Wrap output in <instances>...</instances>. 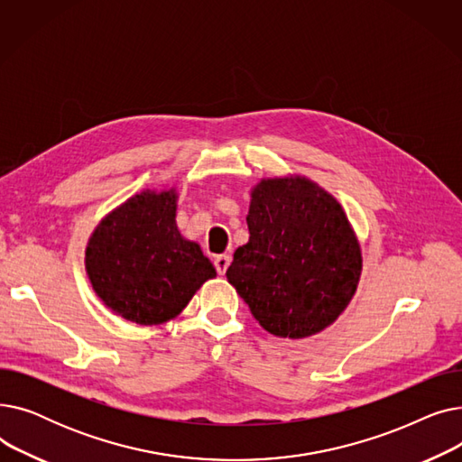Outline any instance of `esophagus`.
Here are the masks:
<instances>
[{
	"instance_id": "1",
	"label": "esophagus",
	"mask_w": 462,
	"mask_h": 462,
	"mask_svg": "<svg viewBox=\"0 0 462 462\" xmlns=\"http://www.w3.org/2000/svg\"><path fill=\"white\" fill-rule=\"evenodd\" d=\"M230 262H232V256H230V254H218V256L215 258V268H217V273H218V275H225V273H226V270H228Z\"/></svg>"
}]
</instances>
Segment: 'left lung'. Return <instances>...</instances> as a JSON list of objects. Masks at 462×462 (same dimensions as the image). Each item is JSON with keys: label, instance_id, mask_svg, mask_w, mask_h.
<instances>
[{"label": "left lung", "instance_id": "obj_1", "mask_svg": "<svg viewBox=\"0 0 462 462\" xmlns=\"http://www.w3.org/2000/svg\"><path fill=\"white\" fill-rule=\"evenodd\" d=\"M247 225L249 244L234 253L226 279L260 326L303 338L333 324L361 273L359 245L338 202L305 178L263 180Z\"/></svg>", "mask_w": 462, "mask_h": 462}]
</instances>
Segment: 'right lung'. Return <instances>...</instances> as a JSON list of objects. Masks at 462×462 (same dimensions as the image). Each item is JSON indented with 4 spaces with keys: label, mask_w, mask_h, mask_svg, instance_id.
Returning <instances> with one entry per match:
<instances>
[{
    "label": "right lung",
    "mask_w": 462,
    "mask_h": 462,
    "mask_svg": "<svg viewBox=\"0 0 462 462\" xmlns=\"http://www.w3.org/2000/svg\"><path fill=\"white\" fill-rule=\"evenodd\" d=\"M93 290L125 320L153 326L180 314L213 279L200 245L176 226V194L140 192L114 209L86 249Z\"/></svg>",
    "instance_id": "add662e5"
}]
</instances>
